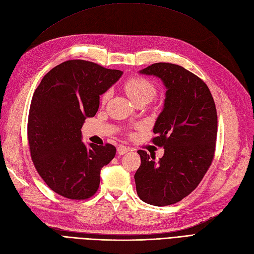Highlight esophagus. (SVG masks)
Instances as JSON below:
<instances>
[{"instance_id":"obj_1","label":"esophagus","mask_w":254,"mask_h":254,"mask_svg":"<svg viewBox=\"0 0 254 254\" xmlns=\"http://www.w3.org/2000/svg\"><path fill=\"white\" fill-rule=\"evenodd\" d=\"M128 151H129V147H126V146H124V145H120L118 147V153L121 156L125 155V153Z\"/></svg>"}]
</instances>
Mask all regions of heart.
<instances>
[{"instance_id":"heart-1","label":"heart","mask_w":254,"mask_h":254,"mask_svg":"<svg viewBox=\"0 0 254 254\" xmlns=\"http://www.w3.org/2000/svg\"><path fill=\"white\" fill-rule=\"evenodd\" d=\"M124 89L127 95L132 99V102L136 103L141 99H148L151 101L156 94V87L147 78L141 77V76H134L130 77L124 82ZM109 97V92H106L103 95V102H106Z\"/></svg>"}]
</instances>
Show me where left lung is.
Masks as SVG:
<instances>
[{
    "label": "left lung",
    "mask_w": 254,
    "mask_h": 254,
    "mask_svg": "<svg viewBox=\"0 0 254 254\" xmlns=\"http://www.w3.org/2000/svg\"><path fill=\"white\" fill-rule=\"evenodd\" d=\"M166 87L163 111L153 127L152 143L164 156L137 150L141 165L134 175L141 200L157 206L181 201L200 183L215 155L217 111L205 82L181 65L158 63L141 71Z\"/></svg>",
    "instance_id": "1"
}]
</instances>
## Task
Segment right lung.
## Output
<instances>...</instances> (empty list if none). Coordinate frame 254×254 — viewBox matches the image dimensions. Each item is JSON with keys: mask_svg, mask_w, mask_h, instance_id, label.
Listing matches in <instances>:
<instances>
[{"mask_svg": "<svg viewBox=\"0 0 254 254\" xmlns=\"http://www.w3.org/2000/svg\"><path fill=\"white\" fill-rule=\"evenodd\" d=\"M123 72L91 61L74 59L53 67L35 90L29 107L27 139L30 157L48 187L72 200L93 196L102 167L117 148L107 143L81 142V127L96 114L99 95L117 82Z\"/></svg>", "mask_w": 254, "mask_h": 254, "instance_id": "obj_1", "label": "right lung"}]
</instances>
